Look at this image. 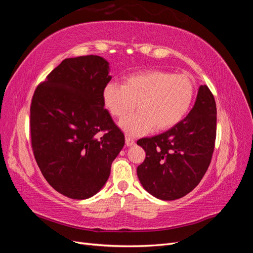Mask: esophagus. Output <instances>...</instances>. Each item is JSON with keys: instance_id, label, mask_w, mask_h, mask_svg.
Segmentation results:
<instances>
[{"instance_id": "obj_1", "label": "esophagus", "mask_w": 253, "mask_h": 253, "mask_svg": "<svg viewBox=\"0 0 253 253\" xmlns=\"http://www.w3.org/2000/svg\"><path fill=\"white\" fill-rule=\"evenodd\" d=\"M134 144H135L134 138H132V137H129V136H126V147H131V145H134Z\"/></svg>"}]
</instances>
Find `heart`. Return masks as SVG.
<instances>
[{
    "instance_id": "obj_1",
    "label": "heart",
    "mask_w": 253,
    "mask_h": 253,
    "mask_svg": "<svg viewBox=\"0 0 253 253\" xmlns=\"http://www.w3.org/2000/svg\"><path fill=\"white\" fill-rule=\"evenodd\" d=\"M195 85L185 74L149 70L129 75L122 85L110 82L102 91L104 108L112 116L124 118L135 106L138 112L119 122L128 136L169 129L186 116L193 103Z\"/></svg>"
}]
</instances>
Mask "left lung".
<instances>
[{
	"mask_svg": "<svg viewBox=\"0 0 253 253\" xmlns=\"http://www.w3.org/2000/svg\"><path fill=\"white\" fill-rule=\"evenodd\" d=\"M216 136V104L207 85H201L194 106L185 119L137 144L145 151L137 176L145 191L163 201L187 195L210 165Z\"/></svg>",
	"mask_w": 253,
	"mask_h": 253,
	"instance_id": "1",
	"label": "left lung"
}]
</instances>
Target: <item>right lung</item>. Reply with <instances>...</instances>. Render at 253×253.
<instances>
[{"mask_svg":"<svg viewBox=\"0 0 253 253\" xmlns=\"http://www.w3.org/2000/svg\"><path fill=\"white\" fill-rule=\"evenodd\" d=\"M111 79L102 57L67 58L35 90L30 135L36 162L49 185L73 200L102 189L125 145L124 133L103 105Z\"/></svg>","mask_w":253,"mask_h":253,"instance_id":"obj_1","label":"right lung"}]
</instances>
